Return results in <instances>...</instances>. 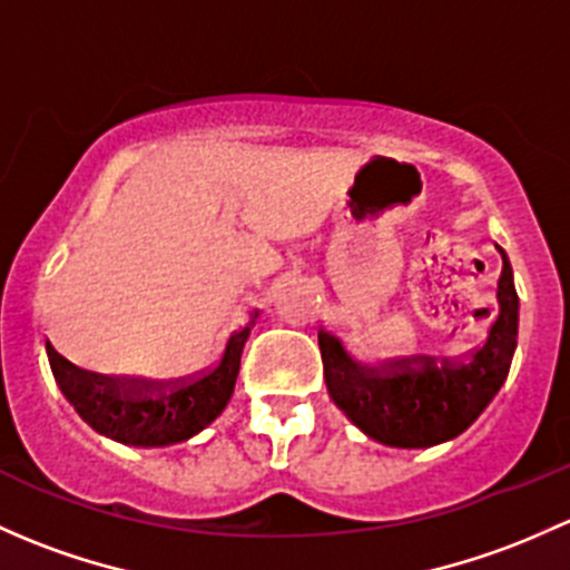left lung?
I'll use <instances>...</instances> for the list:
<instances>
[{
	"label": "left lung",
	"instance_id": "obj_1",
	"mask_svg": "<svg viewBox=\"0 0 570 570\" xmlns=\"http://www.w3.org/2000/svg\"><path fill=\"white\" fill-rule=\"evenodd\" d=\"M497 314L487 341L456 363L404 357L368 368L346 355L338 338L320 331L327 393L371 440L387 448H431L453 440L478 421L511 371L519 335V295L502 256Z\"/></svg>",
	"mask_w": 570,
	"mask_h": 570
}]
</instances>
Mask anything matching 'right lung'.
<instances>
[{
    "label": "right lung",
    "instance_id": "1",
    "mask_svg": "<svg viewBox=\"0 0 570 570\" xmlns=\"http://www.w3.org/2000/svg\"><path fill=\"white\" fill-rule=\"evenodd\" d=\"M254 314L243 331L232 333L220 361L188 382L134 380L111 385L104 376H89L48 346L53 380L83 423L98 434L130 448H166L190 440L207 429L229 404L239 374V355L248 341Z\"/></svg>",
    "mask_w": 570,
    "mask_h": 570
}]
</instances>
